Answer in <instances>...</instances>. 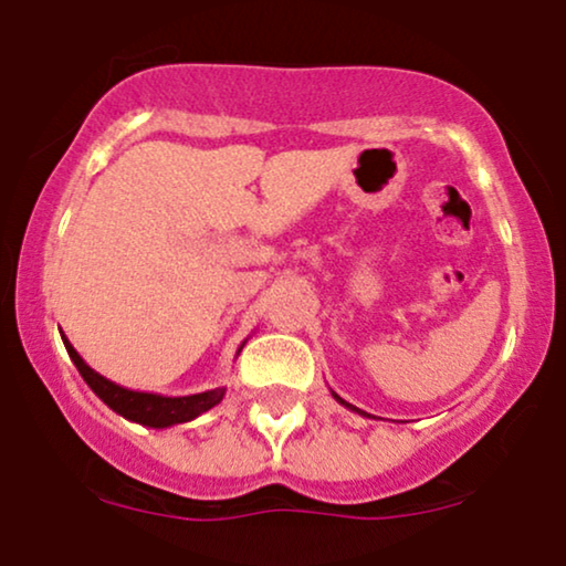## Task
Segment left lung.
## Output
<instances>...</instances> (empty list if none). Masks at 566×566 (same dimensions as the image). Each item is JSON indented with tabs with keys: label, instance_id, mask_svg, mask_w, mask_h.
<instances>
[{
	"label": "left lung",
	"instance_id": "left-lung-1",
	"mask_svg": "<svg viewBox=\"0 0 566 566\" xmlns=\"http://www.w3.org/2000/svg\"><path fill=\"white\" fill-rule=\"evenodd\" d=\"M332 397L336 399V402H339V405H345V407H349V410H353V412H360V415H366V412H363V410H357V407L355 405H349V402H345V399H342L339 395H334V391H332Z\"/></svg>",
	"mask_w": 566,
	"mask_h": 566
}]
</instances>
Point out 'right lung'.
Wrapping results in <instances>:
<instances>
[{"label": "right lung", "mask_w": 566, "mask_h": 566, "mask_svg": "<svg viewBox=\"0 0 566 566\" xmlns=\"http://www.w3.org/2000/svg\"><path fill=\"white\" fill-rule=\"evenodd\" d=\"M62 342H64V349H67L70 360H73L75 368L81 370L83 381L91 386L93 395L102 399L106 407H112L117 415L133 420V423L148 426V428H169V426L190 423V420H196L198 415L209 412L213 405H219L221 399H224V391H227L224 386L200 391V395H188V397H164V395H151V391L125 389V386L114 384L102 374H96V370H93L88 363L77 355V349L70 345L67 336H62ZM242 347H245V342H242L240 349Z\"/></svg>", "instance_id": "obj_1"}]
</instances>
